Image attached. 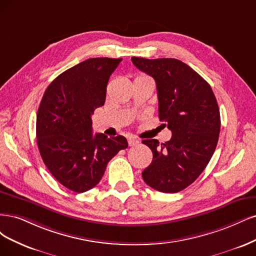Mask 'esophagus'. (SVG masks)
I'll use <instances>...</instances> for the list:
<instances>
[{"label": "esophagus", "instance_id": "34e87169", "mask_svg": "<svg viewBox=\"0 0 256 256\" xmlns=\"http://www.w3.org/2000/svg\"><path fill=\"white\" fill-rule=\"evenodd\" d=\"M128 146H137L139 144V140L135 137H128Z\"/></svg>", "mask_w": 256, "mask_h": 256}]
</instances>
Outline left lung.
I'll list each match as a JSON object with an SVG mask.
<instances>
[{
    "label": "left lung",
    "mask_w": 256,
    "mask_h": 256,
    "mask_svg": "<svg viewBox=\"0 0 256 256\" xmlns=\"http://www.w3.org/2000/svg\"><path fill=\"white\" fill-rule=\"evenodd\" d=\"M132 62L155 80L158 117L172 132L162 144L142 140L153 153L142 178L160 192H178L199 178L215 152L220 133L216 96L200 74L178 60L132 57Z\"/></svg>",
    "instance_id": "8db88e82"
}]
</instances>
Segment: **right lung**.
<instances>
[{
	"mask_svg": "<svg viewBox=\"0 0 256 256\" xmlns=\"http://www.w3.org/2000/svg\"><path fill=\"white\" fill-rule=\"evenodd\" d=\"M122 58L96 57L60 74L40 102L36 135L38 149L51 174L74 192L100 182L107 164L128 148L123 136L92 134V114L103 106L106 86Z\"/></svg>",
	"mask_w": 256,
	"mask_h": 256,
	"instance_id": "1",
	"label": "right lung"
}]
</instances>
